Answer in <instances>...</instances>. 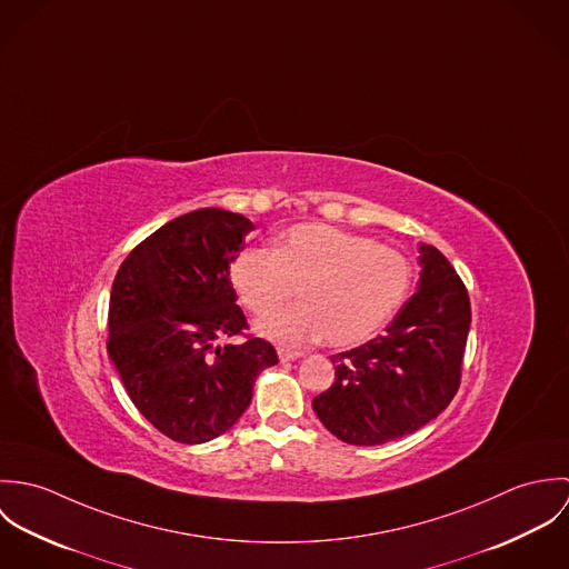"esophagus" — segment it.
Listing matches in <instances>:
<instances>
[{
  "instance_id": "34e87169",
  "label": "esophagus",
  "mask_w": 569,
  "mask_h": 569,
  "mask_svg": "<svg viewBox=\"0 0 569 569\" xmlns=\"http://www.w3.org/2000/svg\"><path fill=\"white\" fill-rule=\"evenodd\" d=\"M278 357H280V361H296V359L305 357V352H300V350H287V348H280V350H278Z\"/></svg>"
}]
</instances>
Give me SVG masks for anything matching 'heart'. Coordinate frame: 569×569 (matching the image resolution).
I'll return each instance as SVG.
<instances>
[{
    "label": "heart",
    "mask_w": 569,
    "mask_h": 569,
    "mask_svg": "<svg viewBox=\"0 0 569 569\" xmlns=\"http://www.w3.org/2000/svg\"><path fill=\"white\" fill-rule=\"evenodd\" d=\"M409 262L388 244L326 223H298L276 247H244L230 264V282L251 313H267L298 289L302 305L256 322L258 335L300 346L325 335L330 346H355L377 335L401 309Z\"/></svg>",
    "instance_id": "obj_1"
}]
</instances>
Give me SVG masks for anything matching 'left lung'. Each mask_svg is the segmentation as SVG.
<instances>
[{"instance_id":"8db88e82","label":"left lung","mask_w":569,"mask_h":569,"mask_svg":"<svg viewBox=\"0 0 569 569\" xmlns=\"http://www.w3.org/2000/svg\"><path fill=\"white\" fill-rule=\"evenodd\" d=\"M418 253V291L383 335L330 357L335 383L313 399L326 429L348 445L372 447L413 433L458 392L469 293L436 247L420 243Z\"/></svg>"}]
</instances>
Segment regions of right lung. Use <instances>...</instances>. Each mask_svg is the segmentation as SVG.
<instances>
[{"label":"right lung","instance_id":"add662e5","mask_svg":"<svg viewBox=\"0 0 569 569\" xmlns=\"http://www.w3.org/2000/svg\"><path fill=\"white\" fill-rule=\"evenodd\" d=\"M253 223L203 208L138 244L116 273L109 359L133 406L163 436L201 445L226 433L251 403L256 377L278 363L247 328L230 264Z\"/></svg>","mask_w":569,"mask_h":569}]
</instances>
